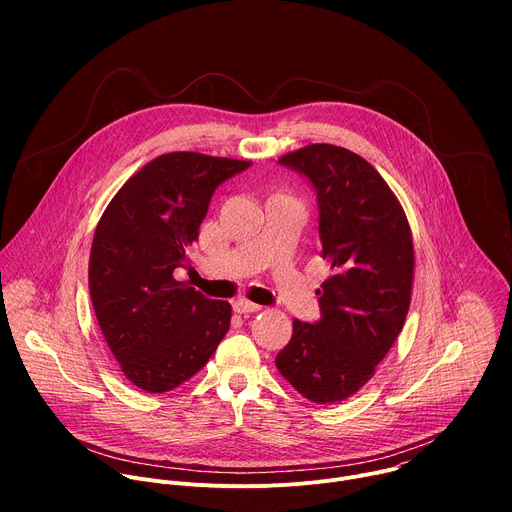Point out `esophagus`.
<instances>
[{"label": "esophagus", "instance_id": "1", "mask_svg": "<svg viewBox=\"0 0 512 512\" xmlns=\"http://www.w3.org/2000/svg\"><path fill=\"white\" fill-rule=\"evenodd\" d=\"M259 310H261V306H257V304H253V302H247V300L235 302V312H237V314H255V312H259Z\"/></svg>", "mask_w": 512, "mask_h": 512}]
</instances>
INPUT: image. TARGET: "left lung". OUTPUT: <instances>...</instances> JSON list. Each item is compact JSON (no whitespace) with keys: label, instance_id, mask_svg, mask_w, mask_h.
Returning a JSON list of instances; mask_svg holds the SVG:
<instances>
[{"label":"left lung","instance_id":"8db88e82","mask_svg":"<svg viewBox=\"0 0 512 512\" xmlns=\"http://www.w3.org/2000/svg\"><path fill=\"white\" fill-rule=\"evenodd\" d=\"M279 162L318 190L332 275L316 291L322 318L294 320L275 367L300 395L332 405L371 381L403 330L415 273L411 227L383 176L340 145L312 143Z\"/></svg>","mask_w":512,"mask_h":512}]
</instances>
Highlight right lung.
<instances>
[{"instance_id": "obj_1", "label": "right lung", "mask_w": 512, "mask_h": 512, "mask_svg": "<svg viewBox=\"0 0 512 512\" xmlns=\"http://www.w3.org/2000/svg\"><path fill=\"white\" fill-rule=\"evenodd\" d=\"M249 160L172 152L137 170L95 229L89 291L103 338L125 379L166 393L192 379L231 326L229 302L174 277L188 265L214 188Z\"/></svg>"}]
</instances>
